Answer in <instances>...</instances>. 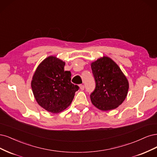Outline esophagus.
I'll list each match as a JSON object with an SVG mask.
<instances>
[{"mask_svg":"<svg viewBox=\"0 0 157 157\" xmlns=\"http://www.w3.org/2000/svg\"><path fill=\"white\" fill-rule=\"evenodd\" d=\"M79 87H80V89L81 90H84V89H85V86H84V85H79Z\"/></svg>","mask_w":157,"mask_h":157,"instance_id":"34e87169","label":"esophagus"}]
</instances>
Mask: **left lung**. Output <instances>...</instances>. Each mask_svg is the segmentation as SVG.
I'll use <instances>...</instances> for the list:
<instances>
[{"label": "left lung", "instance_id": "left-lung-1", "mask_svg": "<svg viewBox=\"0 0 157 157\" xmlns=\"http://www.w3.org/2000/svg\"><path fill=\"white\" fill-rule=\"evenodd\" d=\"M95 89L90 95L93 104L102 111L117 108L127 95L128 82L118 65L109 57L91 64Z\"/></svg>", "mask_w": 157, "mask_h": 157}]
</instances>
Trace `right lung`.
Listing matches in <instances>:
<instances>
[{"mask_svg": "<svg viewBox=\"0 0 157 157\" xmlns=\"http://www.w3.org/2000/svg\"><path fill=\"white\" fill-rule=\"evenodd\" d=\"M64 65L55 57L46 58L38 67L31 82L38 104L53 113L68 108L79 88L71 82V72L64 71Z\"/></svg>", "mask_w": 157, "mask_h": 157, "instance_id": "right-lung-1", "label": "right lung"}]
</instances>
